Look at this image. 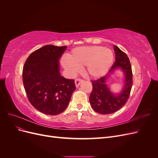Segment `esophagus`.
Returning a JSON list of instances; mask_svg holds the SVG:
<instances>
[{
  "label": "esophagus",
  "instance_id": "obj_1",
  "mask_svg": "<svg viewBox=\"0 0 158 158\" xmlns=\"http://www.w3.org/2000/svg\"><path fill=\"white\" fill-rule=\"evenodd\" d=\"M83 81L82 79H80V78H76L75 80V84H76V87H78V85L80 84V83L82 82Z\"/></svg>",
  "mask_w": 158,
  "mask_h": 158
}]
</instances>
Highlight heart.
Here are the masks:
<instances>
[{"label":"heart","instance_id":"b5f03b06","mask_svg":"<svg viewBox=\"0 0 158 158\" xmlns=\"http://www.w3.org/2000/svg\"><path fill=\"white\" fill-rule=\"evenodd\" d=\"M113 51L102 46L92 45L76 47L62 60L63 67L71 74H75L78 68L86 66L85 73L92 78H99L106 74L113 64Z\"/></svg>","mask_w":158,"mask_h":158}]
</instances>
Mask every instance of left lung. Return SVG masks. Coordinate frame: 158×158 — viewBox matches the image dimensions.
<instances>
[{"label": "left lung", "mask_w": 158, "mask_h": 158, "mask_svg": "<svg viewBox=\"0 0 158 158\" xmlns=\"http://www.w3.org/2000/svg\"><path fill=\"white\" fill-rule=\"evenodd\" d=\"M115 62L109 73L103 77L92 80V91L89 95V102L95 112L102 114L113 113L125 105L130 96L132 86V72L130 60L125 52L114 45ZM121 68L126 75V84L123 92L118 96L113 94L106 84V80L112 72Z\"/></svg>", "instance_id": "1"}]
</instances>
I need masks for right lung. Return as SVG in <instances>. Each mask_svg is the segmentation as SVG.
<instances>
[{
	"label": "right lung",
	"instance_id": "right-lung-1",
	"mask_svg": "<svg viewBox=\"0 0 158 158\" xmlns=\"http://www.w3.org/2000/svg\"><path fill=\"white\" fill-rule=\"evenodd\" d=\"M66 46L45 45L27 57L22 71L28 100L38 111L50 115L63 112L76 89L74 80L59 73V59Z\"/></svg>",
	"mask_w": 158,
	"mask_h": 158
}]
</instances>
